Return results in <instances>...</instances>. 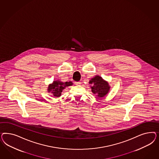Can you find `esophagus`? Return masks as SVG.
<instances>
[{"label":"esophagus","mask_w":159,"mask_h":159,"mask_svg":"<svg viewBox=\"0 0 159 159\" xmlns=\"http://www.w3.org/2000/svg\"><path fill=\"white\" fill-rule=\"evenodd\" d=\"M75 84L76 85V86H79L80 84H81V82H75Z\"/></svg>","instance_id":"1"}]
</instances>
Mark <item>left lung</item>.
<instances>
[{
	"mask_svg": "<svg viewBox=\"0 0 159 159\" xmlns=\"http://www.w3.org/2000/svg\"><path fill=\"white\" fill-rule=\"evenodd\" d=\"M89 84H92L90 87L92 93L99 98L106 96L110 92L111 88L108 82L104 80L99 75H96L92 78L89 81Z\"/></svg>",
	"mask_w": 159,
	"mask_h": 159,
	"instance_id": "8db88e82",
	"label": "left lung"
}]
</instances>
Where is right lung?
<instances>
[{"instance_id": "right-lung-1", "label": "right lung", "mask_w": 159, "mask_h": 159, "mask_svg": "<svg viewBox=\"0 0 159 159\" xmlns=\"http://www.w3.org/2000/svg\"><path fill=\"white\" fill-rule=\"evenodd\" d=\"M73 83L72 82H62L59 80H54L51 84L48 85L47 91L48 93H51L52 94L53 96L56 97H59L61 96V93L63 90L66 87L72 86Z\"/></svg>"}]
</instances>
